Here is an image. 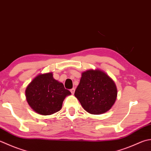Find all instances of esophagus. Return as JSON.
Returning <instances> with one entry per match:
<instances>
[{
    "label": "esophagus",
    "instance_id": "obj_1",
    "mask_svg": "<svg viewBox=\"0 0 151 151\" xmlns=\"http://www.w3.org/2000/svg\"><path fill=\"white\" fill-rule=\"evenodd\" d=\"M70 92H71V93L72 94H74V93H75V88H72L71 90H70Z\"/></svg>",
    "mask_w": 151,
    "mask_h": 151
}]
</instances>
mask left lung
I'll return each instance as SVG.
<instances>
[{"instance_id": "obj_1", "label": "left lung", "mask_w": 151, "mask_h": 151, "mask_svg": "<svg viewBox=\"0 0 151 151\" xmlns=\"http://www.w3.org/2000/svg\"><path fill=\"white\" fill-rule=\"evenodd\" d=\"M75 96L88 113L101 114L113 107L117 89L114 82L105 72L90 69L82 73Z\"/></svg>"}]
</instances>
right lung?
<instances>
[{"instance_id": "obj_1", "label": "right lung", "mask_w": 151, "mask_h": 151, "mask_svg": "<svg viewBox=\"0 0 151 151\" xmlns=\"http://www.w3.org/2000/svg\"><path fill=\"white\" fill-rule=\"evenodd\" d=\"M71 94L63 83L53 77L52 73L40 74L25 90L28 104L41 115H50L61 110L65 98Z\"/></svg>"}]
</instances>
